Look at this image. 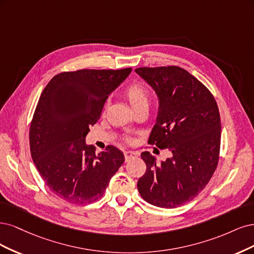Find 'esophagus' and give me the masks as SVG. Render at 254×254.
<instances>
[{"instance_id": "34e87169", "label": "esophagus", "mask_w": 254, "mask_h": 254, "mask_svg": "<svg viewBox=\"0 0 254 254\" xmlns=\"http://www.w3.org/2000/svg\"><path fill=\"white\" fill-rule=\"evenodd\" d=\"M138 156V154L135 153V152H132V151H126L125 152V158H126V161L129 160L130 158H135Z\"/></svg>"}]
</instances>
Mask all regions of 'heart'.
<instances>
[{"instance_id": "obj_1", "label": "heart", "mask_w": 254, "mask_h": 254, "mask_svg": "<svg viewBox=\"0 0 254 254\" xmlns=\"http://www.w3.org/2000/svg\"><path fill=\"white\" fill-rule=\"evenodd\" d=\"M125 96L135 112L141 108H148L149 106L150 93L141 83L134 82L127 86L125 91ZM125 140L127 142H130V139L128 137H125Z\"/></svg>"}]
</instances>
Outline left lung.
Here are the masks:
<instances>
[{"label": "left lung", "mask_w": 254, "mask_h": 254, "mask_svg": "<svg viewBox=\"0 0 254 254\" xmlns=\"http://www.w3.org/2000/svg\"><path fill=\"white\" fill-rule=\"evenodd\" d=\"M135 71L159 99L148 143L173 154L161 163L149 152L141 154L146 170L138 179V191L153 206H183L203 190L216 170L222 133L217 103L209 89L182 67H139Z\"/></svg>", "instance_id": "obj_1"}]
</instances>
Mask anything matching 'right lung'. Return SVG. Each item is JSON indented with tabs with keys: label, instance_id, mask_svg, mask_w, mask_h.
<instances>
[{
	"label": "right lung",
	"instance_id": "1",
	"mask_svg": "<svg viewBox=\"0 0 254 254\" xmlns=\"http://www.w3.org/2000/svg\"><path fill=\"white\" fill-rule=\"evenodd\" d=\"M130 71H63L43 89L30 124V153L41 177L58 197L75 204L98 200L125 162L116 146L96 154L85 136L99 120L109 95Z\"/></svg>",
	"mask_w": 254,
	"mask_h": 254
}]
</instances>
